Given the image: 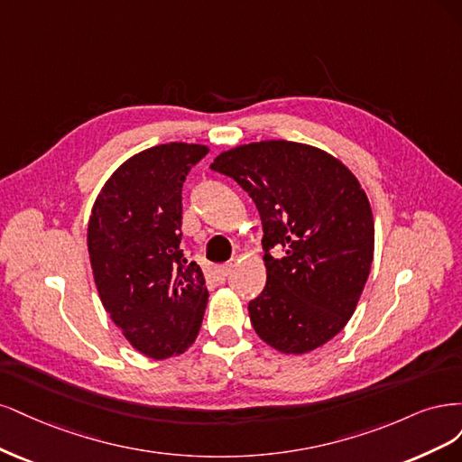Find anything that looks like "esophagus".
Segmentation results:
<instances>
[{
	"label": "esophagus",
	"instance_id": "1",
	"mask_svg": "<svg viewBox=\"0 0 462 462\" xmlns=\"http://www.w3.org/2000/svg\"><path fill=\"white\" fill-rule=\"evenodd\" d=\"M230 273H232V263L217 266V276H218V278H226Z\"/></svg>",
	"mask_w": 462,
	"mask_h": 462
}]
</instances>
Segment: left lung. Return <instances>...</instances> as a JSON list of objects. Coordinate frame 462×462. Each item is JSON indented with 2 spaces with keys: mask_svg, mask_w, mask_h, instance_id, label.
Instances as JSON below:
<instances>
[{
  "mask_svg": "<svg viewBox=\"0 0 462 462\" xmlns=\"http://www.w3.org/2000/svg\"><path fill=\"white\" fill-rule=\"evenodd\" d=\"M211 169L234 178L261 215L266 286L247 307L253 328L282 353L330 341L359 303L374 255L359 180L336 157L286 140L234 147Z\"/></svg>",
  "mask_w": 462,
  "mask_h": 462,
  "instance_id": "obj_1",
  "label": "left lung"
}]
</instances>
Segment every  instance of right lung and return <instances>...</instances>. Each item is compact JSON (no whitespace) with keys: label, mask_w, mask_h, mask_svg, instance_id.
<instances>
[{"label":"right lung","mask_w":462,"mask_h":462,"mask_svg":"<svg viewBox=\"0 0 462 462\" xmlns=\"http://www.w3.org/2000/svg\"><path fill=\"white\" fill-rule=\"evenodd\" d=\"M209 153L198 143H162L130 157L97 196L88 251L101 303L125 337L152 359L196 341L209 291L182 249V186Z\"/></svg>","instance_id":"1"}]
</instances>
